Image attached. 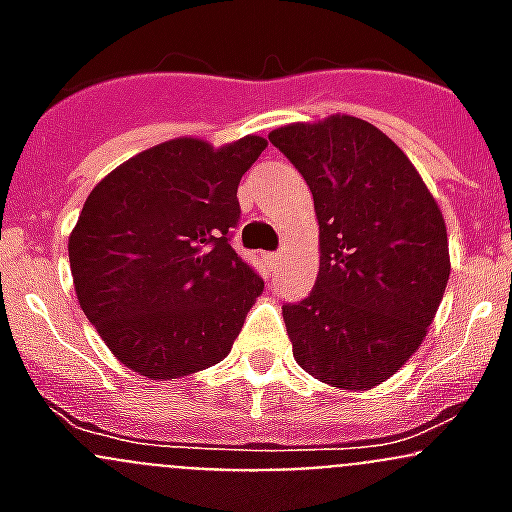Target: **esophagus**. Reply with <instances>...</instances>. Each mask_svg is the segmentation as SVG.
I'll list each match as a JSON object with an SVG mask.
<instances>
[{
	"label": "esophagus",
	"mask_w": 512,
	"mask_h": 512,
	"mask_svg": "<svg viewBox=\"0 0 512 512\" xmlns=\"http://www.w3.org/2000/svg\"><path fill=\"white\" fill-rule=\"evenodd\" d=\"M266 259H269V264H277V261H282V253H269Z\"/></svg>",
	"instance_id": "1"
}]
</instances>
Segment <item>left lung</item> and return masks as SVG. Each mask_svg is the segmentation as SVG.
Here are the masks:
<instances>
[{
  "mask_svg": "<svg viewBox=\"0 0 512 512\" xmlns=\"http://www.w3.org/2000/svg\"><path fill=\"white\" fill-rule=\"evenodd\" d=\"M307 182L320 225L310 295L284 305L292 354L320 382L372 390L423 343L449 282L441 207L372 122L330 115L271 130Z\"/></svg>",
  "mask_w": 512,
  "mask_h": 512,
  "instance_id": "obj_1",
  "label": "left lung"
}]
</instances>
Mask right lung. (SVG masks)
I'll return each mask as SVG.
<instances>
[{
	"instance_id": "obj_1",
	"label": "right lung",
	"mask_w": 512,
	"mask_h": 512,
	"mask_svg": "<svg viewBox=\"0 0 512 512\" xmlns=\"http://www.w3.org/2000/svg\"><path fill=\"white\" fill-rule=\"evenodd\" d=\"M259 135L174 138L89 192L69 235L76 300L117 361L156 382L220 364L264 279L230 246Z\"/></svg>"
}]
</instances>
